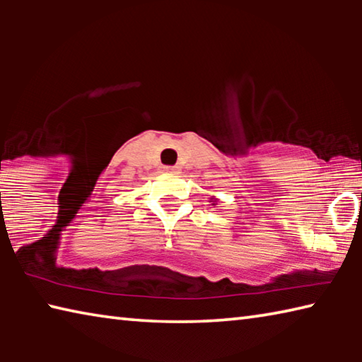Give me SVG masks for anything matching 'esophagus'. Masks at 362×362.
Returning <instances> with one entry per match:
<instances>
[{
	"label": "esophagus",
	"mask_w": 362,
	"mask_h": 362,
	"mask_svg": "<svg viewBox=\"0 0 362 362\" xmlns=\"http://www.w3.org/2000/svg\"><path fill=\"white\" fill-rule=\"evenodd\" d=\"M163 170H164V173H168V174H177V173H179V168H175V166H166Z\"/></svg>",
	"instance_id": "1"
}]
</instances>
